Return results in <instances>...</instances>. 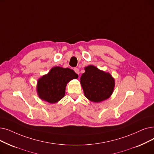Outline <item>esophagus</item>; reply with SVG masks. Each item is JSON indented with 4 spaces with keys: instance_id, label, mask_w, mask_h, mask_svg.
<instances>
[{
    "instance_id": "34e87169",
    "label": "esophagus",
    "mask_w": 154,
    "mask_h": 154,
    "mask_svg": "<svg viewBox=\"0 0 154 154\" xmlns=\"http://www.w3.org/2000/svg\"><path fill=\"white\" fill-rule=\"evenodd\" d=\"M74 71H75V72L77 73V74L79 75V70L77 68H75V69H74Z\"/></svg>"
}]
</instances>
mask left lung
<instances>
[{
  "label": "left lung",
  "instance_id": "left-lung-1",
  "mask_svg": "<svg viewBox=\"0 0 154 154\" xmlns=\"http://www.w3.org/2000/svg\"><path fill=\"white\" fill-rule=\"evenodd\" d=\"M84 69L80 82L85 97L94 103H100L109 98L114 91L115 79L109 72L92 65L85 66Z\"/></svg>",
  "mask_w": 154,
  "mask_h": 154
}]
</instances>
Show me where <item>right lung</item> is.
Masks as SVG:
<instances>
[{"instance_id":"add662e5","label":"right lung","mask_w":154,"mask_h":154,"mask_svg":"<svg viewBox=\"0 0 154 154\" xmlns=\"http://www.w3.org/2000/svg\"><path fill=\"white\" fill-rule=\"evenodd\" d=\"M77 78L78 75L70 69L60 66L53 67L47 74L38 80V95L44 101L50 104L57 103L65 96L67 83Z\"/></svg>"}]
</instances>
